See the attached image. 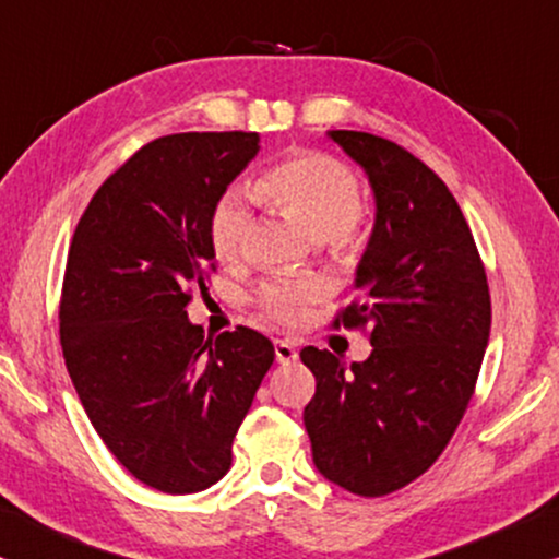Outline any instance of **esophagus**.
<instances>
[{
  "label": "esophagus",
  "instance_id": "obj_1",
  "mask_svg": "<svg viewBox=\"0 0 559 559\" xmlns=\"http://www.w3.org/2000/svg\"><path fill=\"white\" fill-rule=\"evenodd\" d=\"M299 353H296V345L288 340H275V360L281 362V366H288V362H294Z\"/></svg>",
  "mask_w": 559,
  "mask_h": 559
}]
</instances>
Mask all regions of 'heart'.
Returning a JSON list of instances; mask_svg holds the SVG:
<instances>
[{"label":"heart","instance_id":"b5f03b06","mask_svg":"<svg viewBox=\"0 0 559 559\" xmlns=\"http://www.w3.org/2000/svg\"><path fill=\"white\" fill-rule=\"evenodd\" d=\"M252 197L288 214L314 240H326L334 250L355 252L362 237L355 225L360 212V186L342 163L324 155L304 153L275 163L252 183ZM252 222L250 197L242 189L227 191L212 212V245L219 260L240 258L248 248ZM324 296V284L309 278H275L260 292V307L278 322L296 324L309 307Z\"/></svg>","mask_w":559,"mask_h":559}]
</instances>
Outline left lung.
<instances>
[{"label":"left lung","instance_id":"1","mask_svg":"<svg viewBox=\"0 0 559 559\" xmlns=\"http://www.w3.org/2000/svg\"><path fill=\"white\" fill-rule=\"evenodd\" d=\"M366 174L376 217L355 292L334 324L370 326L368 360L304 347L317 378L304 427L319 475L357 496H385L448 448L478 381L490 294L473 233L435 170L391 140L330 130Z\"/></svg>","mask_w":559,"mask_h":559}]
</instances>
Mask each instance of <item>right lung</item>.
Segmentation results:
<instances>
[{"label": "right lung", "instance_id": "1", "mask_svg": "<svg viewBox=\"0 0 559 559\" xmlns=\"http://www.w3.org/2000/svg\"><path fill=\"white\" fill-rule=\"evenodd\" d=\"M260 151L258 132L158 138L88 202L66 263L61 347L111 455L163 493H199L233 465V440L273 366L271 340H214L186 314L217 258L212 212Z\"/></svg>", "mask_w": 559, "mask_h": 559}]
</instances>
